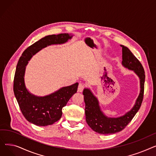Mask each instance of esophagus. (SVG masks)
Returning a JSON list of instances; mask_svg holds the SVG:
<instances>
[{"mask_svg":"<svg viewBox=\"0 0 156 156\" xmlns=\"http://www.w3.org/2000/svg\"><path fill=\"white\" fill-rule=\"evenodd\" d=\"M85 87V85L83 83H80L79 85H78V92H83V90H84Z\"/></svg>","mask_w":156,"mask_h":156,"instance_id":"esophagus-1","label":"esophagus"}]
</instances>
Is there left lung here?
Listing matches in <instances>:
<instances>
[{
    "instance_id": "obj_1",
    "label": "left lung",
    "mask_w": 156,
    "mask_h": 156,
    "mask_svg": "<svg viewBox=\"0 0 156 156\" xmlns=\"http://www.w3.org/2000/svg\"><path fill=\"white\" fill-rule=\"evenodd\" d=\"M122 47V65L133 70L140 78V92L133 108L124 116L118 118H109L104 115L99 106V101L88 88L83 90L84 101L85 103L86 121L88 126L95 132L103 135L112 134L123 129L133 118L140 109L144 99L145 71L142 64L129 51V49L121 45Z\"/></svg>"
}]
</instances>
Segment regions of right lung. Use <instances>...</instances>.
Instances as JSON below:
<instances>
[{
	"instance_id": "right-lung-1",
	"label": "right lung",
	"mask_w": 156,
	"mask_h": 156,
	"mask_svg": "<svg viewBox=\"0 0 156 156\" xmlns=\"http://www.w3.org/2000/svg\"><path fill=\"white\" fill-rule=\"evenodd\" d=\"M71 38L68 34L46 36L28 47L18 61L14 78V94L24 118L35 125H51L59 120L62 108L77 92L78 83L62 87L48 95L35 96L28 92L24 84L26 66L31 57L41 49L52 44H64Z\"/></svg>"
}]
</instances>
